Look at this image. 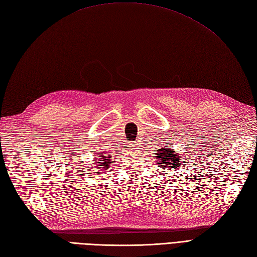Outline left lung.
<instances>
[{
    "label": "left lung",
    "instance_id": "obj_1",
    "mask_svg": "<svg viewBox=\"0 0 257 257\" xmlns=\"http://www.w3.org/2000/svg\"><path fill=\"white\" fill-rule=\"evenodd\" d=\"M159 151L160 152L158 153V164H160L162 168H165V170L171 171L177 168L178 163H180V158H178L175 151H173L170 148H162Z\"/></svg>",
    "mask_w": 257,
    "mask_h": 257
}]
</instances>
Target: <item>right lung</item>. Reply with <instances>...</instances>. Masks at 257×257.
I'll use <instances>...</instances> for the list:
<instances>
[{
    "label": "right lung",
    "instance_id": "obj_1",
    "mask_svg": "<svg viewBox=\"0 0 257 257\" xmlns=\"http://www.w3.org/2000/svg\"><path fill=\"white\" fill-rule=\"evenodd\" d=\"M98 159H99L100 161H103V162H97L98 168H99L100 170H106L107 166L111 165V163L114 162V161H111V159H109V157L106 156V154H104L103 158H98ZM109 169H110V168H109ZM97 171H98V170H97ZM96 173H99V172H96Z\"/></svg>",
    "mask_w": 257,
    "mask_h": 257
}]
</instances>
